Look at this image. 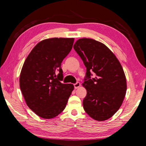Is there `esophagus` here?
Segmentation results:
<instances>
[{"mask_svg": "<svg viewBox=\"0 0 146 146\" xmlns=\"http://www.w3.org/2000/svg\"><path fill=\"white\" fill-rule=\"evenodd\" d=\"M80 86V83L79 82H76L75 84H74V88L75 89H77Z\"/></svg>", "mask_w": 146, "mask_h": 146, "instance_id": "1", "label": "esophagus"}]
</instances>
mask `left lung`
I'll list each match as a JSON object with an SVG mask.
<instances>
[{"instance_id":"left-lung-1","label":"left lung","mask_w":146,"mask_h":146,"mask_svg":"<svg viewBox=\"0 0 146 146\" xmlns=\"http://www.w3.org/2000/svg\"><path fill=\"white\" fill-rule=\"evenodd\" d=\"M73 48L86 68L82 84L87 90L84 109L93 119L108 120L119 110L126 93V78L122 66L107 46L93 39H78Z\"/></svg>"}]
</instances>
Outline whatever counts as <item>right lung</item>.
Segmentation results:
<instances>
[{
	"label": "right lung",
	"mask_w": 146,
	"mask_h": 146,
	"mask_svg": "<svg viewBox=\"0 0 146 146\" xmlns=\"http://www.w3.org/2000/svg\"><path fill=\"white\" fill-rule=\"evenodd\" d=\"M73 38L40 41L26 58L20 75V88L28 107L39 117L49 119L65 109L73 90L63 84L61 63L72 49Z\"/></svg>",
	"instance_id": "right-lung-1"
}]
</instances>
